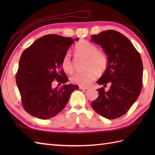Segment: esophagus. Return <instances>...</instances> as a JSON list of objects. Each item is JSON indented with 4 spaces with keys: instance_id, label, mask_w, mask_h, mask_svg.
I'll return each instance as SVG.
<instances>
[{
    "instance_id": "obj_1",
    "label": "esophagus",
    "mask_w": 155,
    "mask_h": 155,
    "mask_svg": "<svg viewBox=\"0 0 155 155\" xmlns=\"http://www.w3.org/2000/svg\"><path fill=\"white\" fill-rule=\"evenodd\" d=\"M79 88L81 90H87L88 89V87H82V86H80L79 87Z\"/></svg>"
}]
</instances>
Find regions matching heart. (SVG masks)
Wrapping results in <instances>:
<instances>
[{
	"mask_svg": "<svg viewBox=\"0 0 155 155\" xmlns=\"http://www.w3.org/2000/svg\"><path fill=\"white\" fill-rule=\"evenodd\" d=\"M75 51L78 54L87 57V68L84 72H78L71 78L72 83L82 87H88L98 76V71L103 72L108 66V57L104 52L98 50L94 44L88 41H81L75 45ZM63 70L68 73L73 71V64L71 61V54L66 52L61 61Z\"/></svg>",
	"mask_w": 155,
	"mask_h": 155,
	"instance_id": "obj_1",
	"label": "heart"
}]
</instances>
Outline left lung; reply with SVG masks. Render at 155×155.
I'll list each match as a JSON object with an SVG mask.
<instances>
[{
  "mask_svg": "<svg viewBox=\"0 0 155 155\" xmlns=\"http://www.w3.org/2000/svg\"><path fill=\"white\" fill-rule=\"evenodd\" d=\"M91 41L101 45L108 57V66L97 83L98 97L91 106L101 116L115 119L127 113L139 97L143 87V62L129 39L113 30L91 36ZM107 84L110 88H104Z\"/></svg>",
  "mask_w": 155,
  "mask_h": 155,
  "instance_id": "left-lung-1",
  "label": "left lung"
}]
</instances>
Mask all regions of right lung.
I'll list each match as a JSON object with an SVG mask.
<instances>
[{
  "mask_svg": "<svg viewBox=\"0 0 155 155\" xmlns=\"http://www.w3.org/2000/svg\"><path fill=\"white\" fill-rule=\"evenodd\" d=\"M78 40L47 35L23 51L16 83L23 108L28 114L45 120L54 117L64 108L72 92L78 89V86L74 84L52 87L54 81L58 85L68 81L61 61L71 44Z\"/></svg>",
  "mask_w": 155,
  "mask_h": 155,
  "instance_id": "add662e5",
  "label": "right lung"
}]
</instances>
